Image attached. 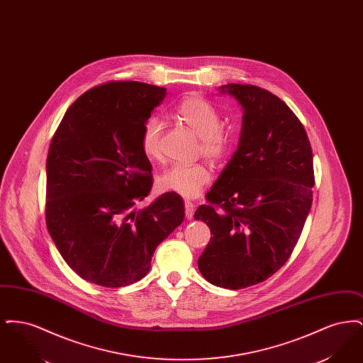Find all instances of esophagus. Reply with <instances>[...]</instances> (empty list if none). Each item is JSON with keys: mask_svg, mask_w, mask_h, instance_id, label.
<instances>
[{"mask_svg": "<svg viewBox=\"0 0 363 363\" xmlns=\"http://www.w3.org/2000/svg\"><path fill=\"white\" fill-rule=\"evenodd\" d=\"M194 213V206L190 201H185V216L186 219H191Z\"/></svg>", "mask_w": 363, "mask_h": 363, "instance_id": "34e87169", "label": "esophagus"}]
</instances>
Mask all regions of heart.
<instances>
[{
    "mask_svg": "<svg viewBox=\"0 0 363 363\" xmlns=\"http://www.w3.org/2000/svg\"><path fill=\"white\" fill-rule=\"evenodd\" d=\"M174 116L184 122L199 136V152L212 162L222 160L230 150V138L223 132V120L219 111L207 99L189 95L177 104ZM162 122L148 117L143 122L138 143L147 159H160ZM212 178L211 170L203 163L174 164L159 177V186L164 191H174L184 197H196Z\"/></svg>",
    "mask_w": 363,
    "mask_h": 363,
    "instance_id": "heart-1",
    "label": "heart"
}]
</instances>
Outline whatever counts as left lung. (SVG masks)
I'll return each instance as SVG.
<instances>
[{
    "label": "left lung",
    "mask_w": 363,
    "mask_h": 363,
    "mask_svg": "<svg viewBox=\"0 0 363 363\" xmlns=\"http://www.w3.org/2000/svg\"><path fill=\"white\" fill-rule=\"evenodd\" d=\"M219 89L241 104V136L208 204L194 212L212 235L199 269L213 286L240 290L291 256L313 201V154L302 123L274 94L249 84Z\"/></svg>",
    "instance_id": "left-lung-1"
}]
</instances>
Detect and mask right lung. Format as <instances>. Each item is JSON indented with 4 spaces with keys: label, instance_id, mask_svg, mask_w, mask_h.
I'll return each mask as SVG.
<instances>
[{
    "label": "right lung",
    "instance_id": "obj_1",
    "mask_svg": "<svg viewBox=\"0 0 363 363\" xmlns=\"http://www.w3.org/2000/svg\"><path fill=\"white\" fill-rule=\"evenodd\" d=\"M164 96L163 86L110 82L77 98L54 133L46 225L62 259L89 283L114 289L143 279L157 245L185 218L174 191L135 208L152 188L140 129Z\"/></svg>",
    "mask_w": 363,
    "mask_h": 363
}]
</instances>
